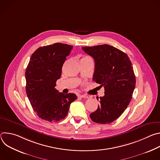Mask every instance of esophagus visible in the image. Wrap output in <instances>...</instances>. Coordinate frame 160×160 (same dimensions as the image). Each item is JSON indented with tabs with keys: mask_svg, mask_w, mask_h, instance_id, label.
Listing matches in <instances>:
<instances>
[{
	"mask_svg": "<svg viewBox=\"0 0 160 160\" xmlns=\"http://www.w3.org/2000/svg\"><path fill=\"white\" fill-rule=\"evenodd\" d=\"M78 97L79 98H88V97L86 95H84V94H82V95H78Z\"/></svg>",
	"mask_w": 160,
	"mask_h": 160,
	"instance_id": "obj_1",
	"label": "esophagus"
}]
</instances>
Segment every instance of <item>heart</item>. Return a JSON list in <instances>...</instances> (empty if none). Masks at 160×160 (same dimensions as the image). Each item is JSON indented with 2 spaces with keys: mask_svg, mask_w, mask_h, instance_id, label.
Listing matches in <instances>:
<instances>
[{
  "mask_svg": "<svg viewBox=\"0 0 160 160\" xmlns=\"http://www.w3.org/2000/svg\"><path fill=\"white\" fill-rule=\"evenodd\" d=\"M90 58V57H88V56H85V57H84V58Z\"/></svg>",
  "mask_w": 160,
  "mask_h": 160,
  "instance_id": "1",
  "label": "heart"
}]
</instances>
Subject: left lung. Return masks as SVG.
<instances>
[{"label":"left lung","mask_w":160,"mask_h":160,"mask_svg":"<svg viewBox=\"0 0 160 160\" xmlns=\"http://www.w3.org/2000/svg\"><path fill=\"white\" fill-rule=\"evenodd\" d=\"M82 49L94 59L93 80L104 87L100 105L90 117L97 123H110L122 115L132 99L135 87L132 62L125 52L108 44Z\"/></svg>","instance_id":"8db88e82"}]
</instances>
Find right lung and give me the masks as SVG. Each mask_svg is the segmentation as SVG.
Returning <instances> with one entry per match:
<instances>
[{"instance_id": "1", "label": "right lung", "mask_w": 160, "mask_h": 160, "mask_svg": "<svg viewBox=\"0 0 160 160\" xmlns=\"http://www.w3.org/2000/svg\"><path fill=\"white\" fill-rule=\"evenodd\" d=\"M72 48L56 43L38 48L30 58L25 72L26 92L34 111L42 120L57 122L64 119L71 103L77 99L73 93L65 94L55 88Z\"/></svg>"}]
</instances>
